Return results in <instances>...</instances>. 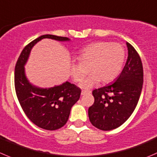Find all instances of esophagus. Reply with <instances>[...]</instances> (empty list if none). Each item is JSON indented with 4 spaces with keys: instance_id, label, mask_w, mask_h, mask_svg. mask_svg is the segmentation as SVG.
Wrapping results in <instances>:
<instances>
[{
    "instance_id": "1",
    "label": "esophagus",
    "mask_w": 157,
    "mask_h": 157,
    "mask_svg": "<svg viewBox=\"0 0 157 157\" xmlns=\"http://www.w3.org/2000/svg\"><path fill=\"white\" fill-rule=\"evenodd\" d=\"M86 94H90V92H86V91H82L81 92V95L82 96H84V95H86Z\"/></svg>"
}]
</instances>
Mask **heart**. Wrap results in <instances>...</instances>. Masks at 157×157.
<instances>
[{"label":"heart","mask_w":157,"mask_h":157,"mask_svg":"<svg viewBox=\"0 0 157 157\" xmlns=\"http://www.w3.org/2000/svg\"><path fill=\"white\" fill-rule=\"evenodd\" d=\"M125 55V50L118 43L101 41L91 44L78 53V62L71 61V75L74 81L80 82L87 74L89 68L90 75L80 84L83 90L90 89L100 80L109 83L121 73Z\"/></svg>","instance_id":"obj_1"}]
</instances>
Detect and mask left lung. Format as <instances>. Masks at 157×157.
I'll use <instances>...</instances> for the list:
<instances>
[{
	"label": "left lung",
	"instance_id": "left-lung-1",
	"mask_svg": "<svg viewBox=\"0 0 157 157\" xmlns=\"http://www.w3.org/2000/svg\"><path fill=\"white\" fill-rule=\"evenodd\" d=\"M128 57L115 82L93 90L94 103L88 109L93 126L101 130L121 127L134 111L144 83L141 59L131 44L127 42Z\"/></svg>",
	"mask_w": 157,
	"mask_h": 157
}]
</instances>
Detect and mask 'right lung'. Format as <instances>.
I'll use <instances>...</instances> for the list:
<instances>
[{
  "instance_id": "obj_1",
  "label": "right lung",
  "mask_w": 157,
  "mask_h": 157,
  "mask_svg": "<svg viewBox=\"0 0 157 157\" xmlns=\"http://www.w3.org/2000/svg\"><path fill=\"white\" fill-rule=\"evenodd\" d=\"M44 38L62 42L71 40L68 37L45 34L27 44L15 66V90L23 110L32 123L44 130H55L67 122L71 107L79 100L81 90L68 81L48 88L39 87L29 81L24 66L33 46Z\"/></svg>"
}]
</instances>
